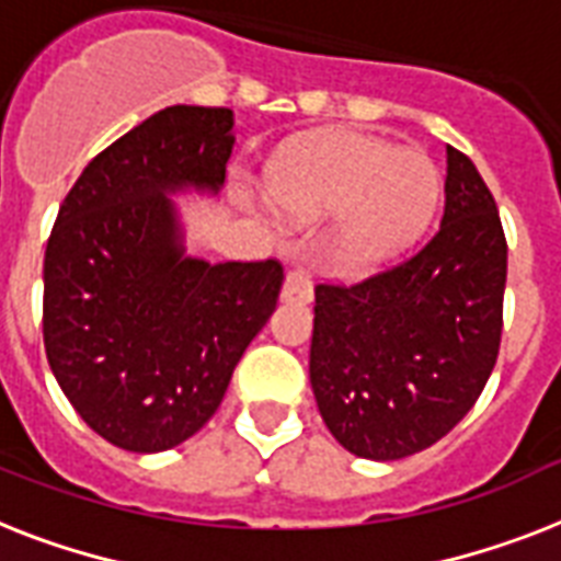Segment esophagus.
I'll return each mask as SVG.
<instances>
[{
	"instance_id": "1",
	"label": "esophagus",
	"mask_w": 561,
	"mask_h": 561,
	"mask_svg": "<svg viewBox=\"0 0 561 561\" xmlns=\"http://www.w3.org/2000/svg\"><path fill=\"white\" fill-rule=\"evenodd\" d=\"M313 296V282H311V271L302 265H294L285 276V285H282V299L285 302H311Z\"/></svg>"
}]
</instances>
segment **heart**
Returning a JSON list of instances; mask_svg holds the SVG:
<instances>
[{"label":"heart","instance_id":"obj_1","mask_svg":"<svg viewBox=\"0 0 561 561\" xmlns=\"http://www.w3.org/2000/svg\"><path fill=\"white\" fill-rule=\"evenodd\" d=\"M271 202L296 218L340 209L336 256L352 267L398 256L430 227L440 172L421 149L359 131H334L288 149L267 172Z\"/></svg>","mask_w":561,"mask_h":561}]
</instances>
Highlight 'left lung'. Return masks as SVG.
<instances>
[{
    "instance_id": "left-lung-1",
    "label": "left lung",
    "mask_w": 561,
    "mask_h": 561,
    "mask_svg": "<svg viewBox=\"0 0 561 561\" xmlns=\"http://www.w3.org/2000/svg\"><path fill=\"white\" fill-rule=\"evenodd\" d=\"M507 239L476 163L446 147L444 216L412 256L354 285H317L311 386L357 458L398 461L476 407L504 325Z\"/></svg>"
}]
</instances>
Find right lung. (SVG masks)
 <instances>
[{"label":"right lung","instance_id":"obj_1","mask_svg":"<svg viewBox=\"0 0 561 561\" xmlns=\"http://www.w3.org/2000/svg\"><path fill=\"white\" fill-rule=\"evenodd\" d=\"M230 129V108H161L91 158L48 236V366L91 430L129 453H163L202 430L279 299L276 259L184 256L167 198L221 190Z\"/></svg>","mask_w":561,"mask_h":561}]
</instances>
